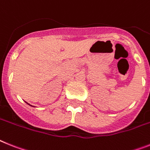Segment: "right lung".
<instances>
[{
	"label": "right lung",
	"mask_w": 150,
	"mask_h": 150,
	"mask_svg": "<svg viewBox=\"0 0 150 150\" xmlns=\"http://www.w3.org/2000/svg\"><path fill=\"white\" fill-rule=\"evenodd\" d=\"M27 104H28V103H27ZM29 105H30V104H29ZM30 106H32V105H30ZM32 107H33V106H32Z\"/></svg>",
	"instance_id": "right-lung-1"
}]
</instances>
